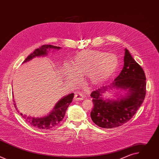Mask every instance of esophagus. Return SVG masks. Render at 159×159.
I'll use <instances>...</instances> for the list:
<instances>
[{"mask_svg":"<svg viewBox=\"0 0 159 159\" xmlns=\"http://www.w3.org/2000/svg\"><path fill=\"white\" fill-rule=\"evenodd\" d=\"M74 99L75 101H81V100H83L84 99V96L80 94V93H78V94H76L74 96Z\"/></svg>","mask_w":159,"mask_h":159,"instance_id":"34e87169","label":"esophagus"}]
</instances>
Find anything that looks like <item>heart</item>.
Here are the masks:
<instances>
[{"mask_svg": "<svg viewBox=\"0 0 159 159\" xmlns=\"http://www.w3.org/2000/svg\"><path fill=\"white\" fill-rule=\"evenodd\" d=\"M119 60L112 53L93 50H84L78 53L72 63H66L63 71L66 79L76 84L80 76L86 75L90 85H99L106 82L118 69Z\"/></svg>", "mask_w": 159, "mask_h": 159, "instance_id": "b5f03b06", "label": "heart"}]
</instances>
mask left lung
I'll return each instance as SVG.
<instances>
[{
	"label": "left lung",
	"instance_id": "1",
	"mask_svg": "<svg viewBox=\"0 0 159 159\" xmlns=\"http://www.w3.org/2000/svg\"><path fill=\"white\" fill-rule=\"evenodd\" d=\"M124 66L120 75L110 85L93 91L94 107L90 112L93 121L103 128H114L128 122L141 106L146 94V77L141 66L125 48ZM116 88L121 95L116 100L104 99L102 94ZM109 89L108 90V89ZM118 93L116 95H118Z\"/></svg>",
	"mask_w": 159,
	"mask_h": 159
}]
</instances>
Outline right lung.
Here are the masks:
<instances>
[{
    "label": "right lung",
    "instance_id": "add662e5",
    "mask_svg": "<svg viewBox=\"0 0 159 159\" xmlns=\"http://www.w3.org/2000/svg\"><path fill=\"white\" fill-rule=\"evenodd\" d=\"M61 47H55L53 45L50 44H45L43 45L40 48L36 49L33 53L30 54L25 60L22 62V63H26L30 61L33 58L36 57H44L48 55V51L50 50H60ZM74 93L70 94L67 96L63 97L60 101L57 102L55 107L52 109L49 114L47 116L43 117H32L30 116H27L26 115H23L22 113H20L25 121L31 125V126L40 129H50L55 126H57L63 119L66 111L72 102L74 98ZM14 102H15L14 100ZM14 107L17 111L16 103H14ZM17 112H19L17 111Z\"/></svg>",
    "mask_w": 159,
    "mask_h": 159
}]
</instances>
